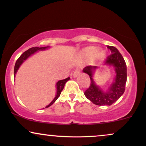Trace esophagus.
<instances>
[{
	"mask_svg": "<svg viewBox=\"0 0 146 146\" xmlns=\"http://www.w3.org/2000/svg\"><path fill=\"white\" fill-rule=\"evenodd\" d=\"M80 68H76V69L75 70L74 73H73V77L75 78V77L78 76V75L80 74Z\"/></svg>",
	"mask_w": 146,
	"mask_h": 146,
	"instance_id": "obj_1",
	"label": "esophagus"
}]
</instances>
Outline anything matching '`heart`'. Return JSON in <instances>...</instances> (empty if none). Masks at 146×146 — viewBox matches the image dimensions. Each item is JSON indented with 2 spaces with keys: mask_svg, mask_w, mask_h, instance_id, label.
Returning a JSON list of instances; mask_svg holds the SVG:
<instances>
[{
  "mask_svg": "<svg viewBox=\"0 0 146 146\" xmlns=\"http://www.w3.org/2000/svg\"><path fill=\"white\" fill-rule=\"evenodd\" d=\"M97 51H98V49H97L96 47L91 46V47L86 48V49L84 51V53L85 55H86V56H93V55H95V53H96ZM104 56H105V53L104 51H100L99 53H98V54H97V57L99 58H103Z\"/></svg>",
  "mask_w": 146,
  "mask_h": 146,
  "instance_id": "heart-1",
  "label": "heart"
}]
</instances>
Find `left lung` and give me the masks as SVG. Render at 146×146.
I'll return each mask as SVG.
<instances>
[{
	"instance_id": "8db88e82",
	"label": "left lung",
	"mask_w": 146,
	"mask_h": 146,
	"mask_svg": "<svg viewBox=\"0 0 146 146\" xmlns=\"http://www.w3.org/2000/svg\"><path fill=\"white\" fill-rule=\"evenodd\" d=\"M111 54L107 57L105 64L113 66L115 68L116 77L115 82L110 86L108 92H104L95 84L93 80V71L98 66H88L84 68V73L90 76V86L85 90L84 95L87 99L98 106H110L115 103L124 93L127 80L126 64L119 51L113 46H107Z\"/></svg>"
}]
</instances>
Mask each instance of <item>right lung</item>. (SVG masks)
Here are the masks:
<instances>
[{"label": "right lung", "instance_id": "1", "mask_svg": "<svg viewBox=\"0 0 146 146\" xmlns=\"http://www.w3.org/2000/svg\"><path fill=\"white\" fill-rule=\"evenodd\" d=\"M48 46H43V47H32V48H29L27 51H25L24 53H23V54H22L21 56L18 58V59L16 60V64H15L14 76H15V74L16 73V72H17L18 69L19 68L20 66L22 64V63H23V62H24L25 60L28 58V57H29L31 54L34 53L35 52L38 51V50H44L45 48H46ZM69 80H70V78H67L64 79V80H60V81H58V82H57V95H56V98H54V100H53V101H52L51 103H50L47 106H46V108H48V107H49L50 106H51L56 101L57 99L59 98L60 94H61V92L62 91L64 87L65 84H66V82Z\"/></svg>", "mask_w": 146, "mask_h": 146}]
</instances>
